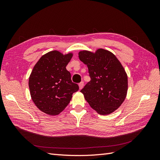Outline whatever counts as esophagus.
<instances>
[{
  "instance_id": "1",
  "label": "esophagus",
  "mask_w": 160,
  "mask_h": 160,
  "mask_svg": "<svg viewBox=\"0 0 160 160\" xmlns=\"http://www.w3.org/2000/svg\"><path fill=\"white\" fill-rule=\"evenodd\" d=\"M83 86H84V82H83V81H81V83H79V89H81L82 88H83Z\"/></svg>"
}]
</instances>
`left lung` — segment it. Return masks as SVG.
Wrapping results in <instances>:
<instances>
[{
    "label": "left lung",
    "mask_w": 160,
    "mask_h": 160,
    "mask_svg": "<svg viewBox=\"0 0 160 160\" xmlns=\"http://www.w3.org/2000/svg\"><path fill=\"white\" fill-rule=\"evenodd\" d=\"M79 59L88 65L91 81L81 92L91 107L101 115L111 113L122 105L128 91V76L116 57L100 49L95 53L79 52Z\"/></svg>",
    "instance_id": "obj_1"
}]
</instances>
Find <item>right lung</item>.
Wrapping results in <instances>:
<instances>
[{
    "label": "right lung",
    "instance_id": "add662e5",
    "mask_svg": "<svg viewBox=\"0 0 160 160\" xmlns=\"http://www.w3.org/2000/svg\"><path fill=\"white\" fill-rule=\"evenodd\" d=\"M72 56L52 51L42 56L34 67L28 87L34 103L42 112L59 114L68 105L72 93L79 90L66 69Z\"/></svg>",
    "mask_w": 160,
    "mask_h": 160
}]
</instances>
